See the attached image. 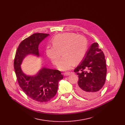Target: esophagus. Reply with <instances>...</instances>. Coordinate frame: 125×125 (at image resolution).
I'll use <instances>...</instances> for the list:
<instances>
[{"mask_svg": "<svg viewBox=\"0 0 125 125\" xmlns=\"http://www.w3.org/2000/svg\"><path fill=\"white\" fill-rule=\"evenodd\" d=\"M70 74H71V73L68 72H65V73H64V76H67L70 75Z\"/></svg>", "mask_w": 125, "mask_h": 125, "instance_id": "esophagus-1", "label": "esophagus"}]
</instances>
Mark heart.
<instances>
[{"mask_svg": "<svg viewBox=\"0 0 125 125\" xmlns=\"http://www.w3.org/2000/svg\"><path fill=\"white\" fill-rule=\"evenodd\" d=\"M52 43L53 46L47 47L46 54L53 64L57 65L62 52L64 57L58 65L61 71L70 70L73 64L80 63L87 51L86 39L75 33L67 32L57 35L53 38Z\"/></svg>", "mask_w": 125, "mask_h": 125, "instance_id": "b5f03b06", "label": "heart"}]
</instances>
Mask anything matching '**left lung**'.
Instances as JSON below:
<instances>
[{"mask_svg":"<svg viewBox=\"0 0 125 125\" xmlns=\"http://www.w3.org/2000/svg\"><path fill=\"white\" fill-rule=\"evenodd\" d=\"M74 71L79 77L76 90L79 95L93 98L99 94L105 83L107 68L105 55L98 43L91 44Z\"/></svg>","mask_w":125,"mask_h":125,"instance_id":"left-lung-1","label":"left lung"}]
</instances>
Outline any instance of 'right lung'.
Here are the masks:
<instances>
[{
    "label": "right lung",
    "mask_w": 125,
    "mask_h": 125,
    "mask_svg": "<svg viewBox=\"0 0 125 125\" xmlns=\"http://www.w3.org/2000/svg\"><path fill=\"white\" fill-rule=\"evenodd\" d=\"M48 34L37 33L25 39L19 44L14 61V70L19 86L26 95L41 103L50 100L56 95L59 81L63 78L60 71L43 67L34 75H28L22 70L21 65L26 56L40 57L38 47Z\"/></svg>",
    "instance_id": "add662e5"
}]
</instances>
